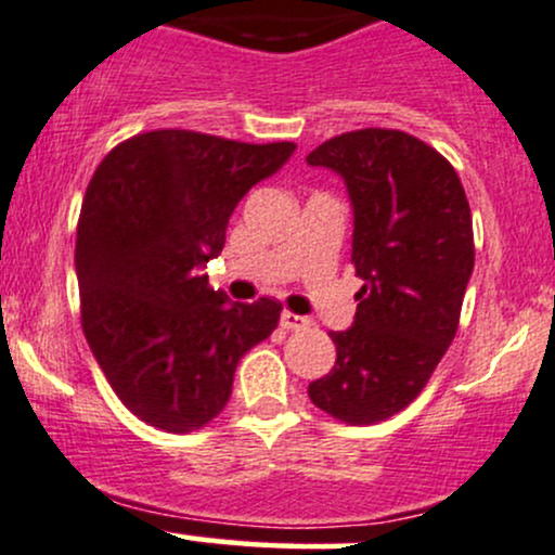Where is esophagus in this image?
Masks as SVG:
<instances>
[{"instance_id": "34e87169", "label": "esophagus", "mask_w": 555, "mask_h": 555, "mask_svg": "<svg viewBox=\"0 0 555 555\" xmlns=\"http://www.w3.org/2000/svg\"><path fill=\"white\" fill-rule=\"evenodd\" d=\"M280 325L285 327V331H301V327H309L312 325V320L304 318V314H294L285 309L283 314H280Z\"/></svg>"}]
</instances>
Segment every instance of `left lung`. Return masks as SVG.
Listing matches in <instances>:
<instances>
[{
    "instance_id": "1",
    "label": "left lung",
    "mask_w": 555,
    "mask_h": 555,
    "mask_svg": "<svg viewBox=\"0 0 555 555\" xmlns=\"http://www.w3.org/2000/svg\"><path fill=\"white\" fill-rule=\"evenodd\" d=\"M309 166L347 184L351 261L365 283L354 323L333 331L336 365L309 399L360 426L408 408L452 344L474 272L466 190L434 147L397 129L323 142Z\"/></svg>"
}]
</instances>
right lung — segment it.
Masks as SVG:
<instances>
[{
	"instance_id": "right-lung-1",
	"label": "right lung",
	"mask_w": 555,
	"mask_h": 555,
	"mask_svg": "<svg viewBox=\"0 0 555 555\" xmlns=\"http://www.w3.org/2000/svg\"><path fill=\"white\" fill-rule=\"evenodd\" d=\"M294 151L158 129L94 171L76 230L81 325L137 418L175 434L217 418L241 357L275 331L278 301H230L204 270L243 195Z\"/></svg>"
}]
</instances>
